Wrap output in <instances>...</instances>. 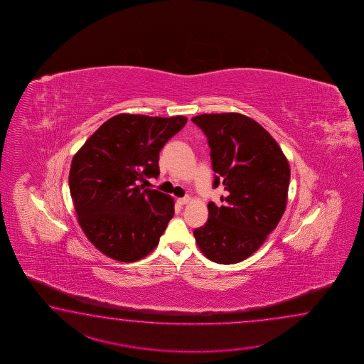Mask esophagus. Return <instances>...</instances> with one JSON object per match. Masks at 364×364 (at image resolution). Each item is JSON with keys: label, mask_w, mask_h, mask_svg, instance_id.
Masks as SVG:
<instances>
[{"label": "esophagus", "mask_w": 364, "mask_h": 364, "mask_svg": "<svg viewBox=\"0 0 364 364\" xmlns=\"http://www.w3.org/2000/svg\"><path fill=\"white\" fill-rule=\"evenodd\" d=\"M188 201H190V196H185V198L177 199V203H178L179 205H185Z\"/></svg>", "instance_id": "34e87169"}]
</instances>
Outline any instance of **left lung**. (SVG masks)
Segmentation results:
<instances>
[{"label":"left lung","mask_w":364,"mask_h":364,"mask_svg":"<svg viewBox=\"0 0 364 364\" xmlns=\"http://www.w3.org/2000/svg\"><path fill=\"white\" fill-rule=\"evenodd\" d=\"M208 138L213 187L224 185L223 205L208 203V221L193 230L204 256L218 264L247 259L285 212L290 166L271 134L240 113L191 118Z\"/></svg>","instance_id":"8db88e82"}]
</instances>
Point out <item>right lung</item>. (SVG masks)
Here are the masks:
<instances>
[{"label":"right lung","mask_w":364,"mask_h":364,"mask_svg":"<svg viewBox=\"0 0 364 364\" xmlns=\"http://www.w3.org/2000/svg\"><path fill=\"white\" fill-rule=\"evenodd\" d=\"M186 122L183 116L122 113L101 124L73 157L69 186L77 223L104 255L132 263L159 245L174 200L140 182L159 177V154Z\"/></svg>","instance_id":"right-lung-1"}]
</instances>
